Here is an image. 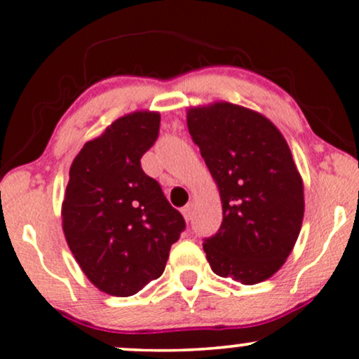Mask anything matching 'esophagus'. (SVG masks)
<instances>
[{
  "label": "esophagus",
  "mask_w": 359,
  "mask_h": 359,
  "mask_svg": "<svg viewBox=\"0 0 359 359\" xmlns=\"http://www.w3.org/2000/svg\"><path fill=\"white\" fill-rule=\"evenodd\" d=\"M181 211H183V216H184V219L189 221V219H191V216H193V205H191V203H189V205L184 206L183 210H181Z\"/></svg>",
  "instance_id": "1"
}]
</instances>
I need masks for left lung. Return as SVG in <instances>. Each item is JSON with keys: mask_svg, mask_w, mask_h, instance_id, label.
Wrapping results in <instances>:
<instances>
[{"mask_svg": "<svg viewBox=\"0 0 359 359\" xmlns=\"http://www.w3.org/2000/svg\"><path fill=\"white\" fill-rule=\"evenodd\" d=\"M188 130L223 203L219 229L203 240L211 269L241 285L268 280L290 256L304 215L290 146L268 118L231 103L191 108Z\"/></svg>", "mask_w": 359, "mask_h": 359, "instance_id": "left-lung-1", "label": "left lung"}]
</instances>
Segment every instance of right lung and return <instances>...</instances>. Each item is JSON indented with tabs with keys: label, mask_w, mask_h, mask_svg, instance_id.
<instances>
[{
	"label": "right lung",
	"mask_w": 359,
	"mask_h": 359,
	"mask_svg": "<svg viewBox=\"0 0 359 359\" xmlns=\"http://www.w3.org/2000/svg\"><path fill=\"white\" fill-rule=\"evenodd\" d=\"M159 114L136 111L88 141L69 168L63 231L88 280L133 296L165 271L187 223L141 168L159 135Z\"/></svg>",
	"instance_id": "1"
}]
</instances>
